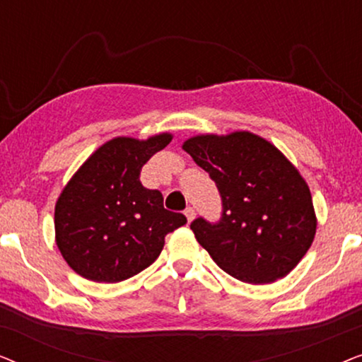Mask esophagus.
<instances>
[{"label":"esophagus","mask_w":362,"mask_h":362,"mask_svg":"<svg viewBox=\"0 0 362 362\" xmlns=\"http://www.w3.org/2000/svg\"><path fill=\"white\" fill-rule=\"evenodd\" d=\"M185 214L187 217V222H191L196 217V209H194V207H186Z\"/></svg>","instance_id":"obj_1"}]
</instances>
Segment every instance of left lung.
Segmentation results:
<instances>
[{"label":"left lung","mask_w":362,"mask_h":362,"mask_svg":"<svg viewBox=\"0 0 362 362\" xmlns=\"http://www.w3.org/2000/svg\"><path fill=\"white\" fill-rule=\"evenodd\" d=\"M182 148L209 173L221 194L219 221L191 222L212 260L245 284H272L288 275L316 232L310 187L298 170L249 132L192 136Z\"/></svg>","instance_id":"1"}]
</instances>
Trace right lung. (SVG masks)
<instances>
[{
	"instance_id": "obj_1",
	"label": "right lung",
	"mask_w": 362,
	"mask_h": 362,
	"mask_svg": "<svg viewBox=\"0 0 362 362\" xmlns=\"http://www.w3.org/2000/svg\"><path fill=\"white\" fill-rule=\"evenodd\" d=\"M171 141L170 133L145 141L113 138L83 163L59 196L56 242L69 267L83 279L117 284L140 274L161 254L165 237L187 219L163 206L140 173Z\"/></svg>"
}]
</instances>
